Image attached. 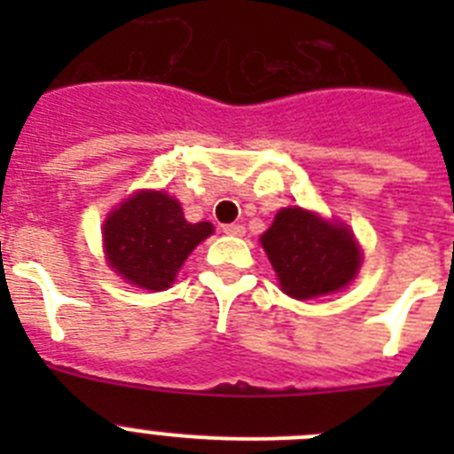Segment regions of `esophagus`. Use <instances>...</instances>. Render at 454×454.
<instances>
[{"instance_id":"1","label":"esophagus","mask_w":454,"mask_h":454,"mask_svg":"<svg viewBox=\"0 0 454 454\" xmlns=\"http://www.w3.org/2000/svg\"><path fill=\"white\" fill-rule=\"evenodd\" d=\"M223 231L224 234H230V236H243L246 234V227H243V224H224L223 227Z\"/></svg>"}]
</instances>
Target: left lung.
Instances as JSON below:
<instances>
[{"instance_id":"obj_1","label":"left lung","mask_w":454,"mask_h":454,"mask_svg":"<svg viewBox=\"0 0 454 454\" xmlns=\"http://www.w3.org/2000/svg\"><path fill=\"white\" fill-rule=\"evenodd\" d=\"M262 246L282 291L295 300L318 298L346 286L362 266L359 246L346 227L304 208H282Z\"/></svg>"}]
</instances>
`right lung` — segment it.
Masks as SVG:
<instances>
[{
	"instance_id": "right-lung-1",
	"label": "right lung",
	"mask_w": 454,
	"mask_h": 454,
	"mask_svg": "<svg viewBox=\"0 0 454 454\" xmlns=\"http://www.w3.org/2000/svg\"><path fill=\"white\" fill-rule=\"evenodd\" d=\"M211 231V223H188L177 200L166 192L143 191L108 215L104 246L111 268L127 282L163 291Z\"/></svg>"
}]
</instances>
